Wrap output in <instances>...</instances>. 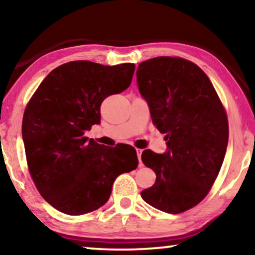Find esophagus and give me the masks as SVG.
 Segmentation results:
<instances>
[{
  "label": "esophagus",
  "mask_w": 255,
  "mask_h": 255,
  "mask_svg": "<svg viewBox=\"0 0 255 255\" xmlns=\"http://www.w3.org/2000/svg\"><path fill=\"white\" fill-rule=\"evenodd\" d=\"M135 152H137V156H138V160H139V166H142V162H141V153H142V149L140 148H135Z\"/></svg>",
  "instance_id": "obj_1"
}]
</instances>
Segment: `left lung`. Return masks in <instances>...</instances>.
<instances>
[{"instance_id": "left-lung-1", "label": "left lung", "mask_w": 255, "mask_h": 255, "mask_svg": "<svg viewBox=\"0 0 255 255\" xmlns=\"http://www.w3.org/2000/svg\"><path fill=\"white\" fill-rule=\"evenodd\" d=\"M137 85L153 124L165 133L163 154L145 149L141 160L156 180L141 191L146 203L180 214L200 203L224 161L229 140L225 110L207 74L181 58L139 64Z\"/></svg>"}]
</instances>
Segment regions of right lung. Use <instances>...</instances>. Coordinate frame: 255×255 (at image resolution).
<instances>
[{
    "instance_id": "add662e5",
    "label": "right lung",
    "mask_w": 255,
    "mask_h": 255,
    "mask_svg": "<svg viewBox=\"0 0 255 255\" xmlns=\"http://www.w3.org/2000/svg\"><path fill=\"white\" fill-rule=\"evenodd\" d=\"M135 66L72 61L53 69L26 106L22 135L29 170L52 207L79 216L109 200L118 175L137 168L130 145L107 147L85 137L101 104L131 85Z\"/></svg>"
}]
</instances>
